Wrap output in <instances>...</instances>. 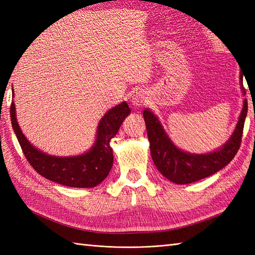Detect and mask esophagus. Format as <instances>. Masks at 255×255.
Segmentation results:
<instances>
[{
  "label": "esophagus",
  "instance_id": "1",
  "mask_svg": "<svg viewBox=\"0 0 255 255\" xmlns=\"http://www.w3.org/2000/svg\"><path fill=\"white\" fill-rule=\"evenodd\" d=\"M144 102H145V96H144V93L141 91L139 92H136V93L133 94L132 99H131V103L132 105L136 107V108H139V107H142L144 105Z\"/></svg>",
  "mask_w": 255,
  "mask_h": 255
}]
</instances>
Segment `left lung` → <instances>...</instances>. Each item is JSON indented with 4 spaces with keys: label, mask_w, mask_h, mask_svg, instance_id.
<instances>
[{
    "label": "left lung",
    "mask_w": 255,
    "mask_h": 255,
    "mask_svg": "<svg viewBox=\"0 0 255 255\" xmlns=\"http://www.w3.org/2000/svg\"><path fill=\"white\" fill-rule=\"evenodd\" d=\"M243 93V74L240 73ZM248 113V101L243 102L239 121L230 139L223 147L206 154L184 152L171 141L154 114L145 108L143 118L147 127L150 152L153 163L162 175L175 184H189L215 174L235 158L240 148L243 126Z\"/></svg>",
    "instance_id": "left-lung-1"
}]
</instances>
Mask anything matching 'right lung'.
I'll return each mask as SVG.
<instances>
[{"mask_svg":"<svg viewBox=\"0 0 255 255\" xmlns=\"http://www.w3.org/2000/svg\"><path fill=\"white\" fill-rule=\"evenodd\" d=\"M9 110L13 130L27 161L35 171L47 180L61 185L84 188L99 185L110 174L114 161L110 141L116 136L124 119L130 114V108L126 102L113 107L101 119L96 141L91 150L81 155L55 156L38 150L26 139L16 119L14 102Z\"/></svg>","mask_w":255,"mask_h":255,"instance_id":"obj_1","label":"right lung"}]
</instances>
